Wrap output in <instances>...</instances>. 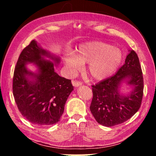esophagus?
Segmentation results:
<instances>
[{
	"mask_svg": "<svg viewBox=\"0 0 156 156\" xmlns=\"http://www.w3.org/2000/svg\"><path fill=\"white\" fill-rule=\"evenodd\" d=\"M72 84H73V86L76 87H77L80 86V85H82V84H83V83H82L80 81H75V80H73L72 81Z\"/></svg>",
	"mask_w": 156,
	"mask_h": 156,
	"instance_id": "1",
	"label": "esophagus"
}]
</instances>
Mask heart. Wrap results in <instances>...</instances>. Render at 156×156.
<instances>
[{
    "instance_id": "b5f03b06",
    "label": "heart",
    "mask_w": 156,
    "mask_h": 156,
    "mask_svg": "<svg viewBox=\"0 0 156 156\" xmlns=\"http://www.w3.org/2000/svg\"><path fill=\"white\" fill-rule=\"evenodd\" d=\"M122 60V53L118 47L103 42L93 41L79 47L75 54L64 58V64L72 72L80 69L81 65L89 63L87 68L89 78L101 80L113 74Z\"/></svg>"
}]
</instances>
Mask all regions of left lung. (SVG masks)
<instances>
[{
  "mask_svg": "<svg viewBox=\"0 0 156 156\" xmlns=\"http://www.w3.org/2000/svg\"><path fill=\"white\" fill-rule=\"evenodd\" d=\"M123 81L132 89L126 95L120 93ZM143 89V76L138 55L133 50H129L125 64L115 75L92 85V115L98 122L105 126L123 123L140 107Z\"/></svg>",
  "mask_w": 156,
  "mask_h": 156,
  "instance_id": "1",
  "label": "left lung"
}]
</instances>
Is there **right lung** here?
<instances>
[{
    "label": "right lung",
    "mask_w": 156,
    "mask_h": 156,
    "mask_svg": "<svg viewBox=\"0 0 156 156\" xmlns=\"http://www.w3.org/2000/svg\"><path fill=\"white\" fill-rule=\"evenodd\" d=\"M59 62L58 56L43 49L34 40L18 58L13 77V94L21 114L34 125L45 126L58 122L73 90L71 80L55 71V65ZM29 63L36 65V73L27 68Z\"/></svg>",
    "instance_id": "add662e5"
}]
</instances>
